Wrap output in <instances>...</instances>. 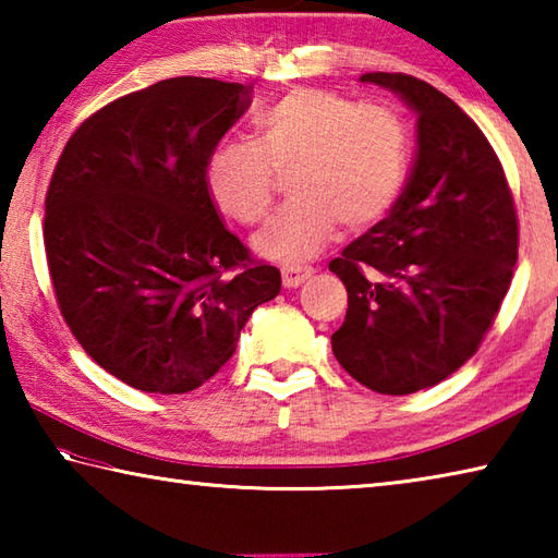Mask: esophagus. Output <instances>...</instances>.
I'll list each match as a JSON object with an SVG mask.
<instances>
[{
  "mask_svg": "<svg viewBox=\"0 0 558 558\" xmlns=\"http://www.w3.org/2000/svg\"><path fill=\"white\" fill-rule=\"evenodd\" d=\"M280 272H282V286H286V288H298L310 276H313L315 268L313 266H295V263H286V266L280 268Z\"/></svg>",
  "mask_w": 558,
  "mask_h": 558,
  "instance_id": "obj_1",
  "label": "esophagus"
}]
</instances>
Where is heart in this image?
Returning <instances> with one entry per match:
<instances>
[{"instance_id": "heart-1", "label": "heart", "mask_w": 558, "mask_h": 558, "mask_svg": "<svg viewBox=\"0 0 558 558\" xmlns=\"http://www.w3.org/2000/svg\"><path fill=\"white\" fill-rule=\"evenodd\" d=\"M411 135L384 102H356L337 90L295 88L253 120V145L223 143L206 162L214 204L233 221H263L276 196L288 194L256 235L263 256L298 263L317 256L337 226L362 231L381 221L403 192Z\"/></svg>"}]
</instances>
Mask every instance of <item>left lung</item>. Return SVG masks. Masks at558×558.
<instances>
[{
    "label": "left lung",
    "instance_id": "1",
    "mask_svg": "<svg viewBox=\"0 0 558 558\" xmlns=\"http://www.w3.org/2000/svg\"><path fill=\"white\" fill-rule=\"evenodd\" d=\"M418 112V155L384 221L329 260L347 288L332 335L344 372L413 393L477 352L512 282L519 221L493 145L446 93L409 73H364Z\"/></svg>",
    "mask_w": 558,
    "mask_h": 558
}]
</instances>
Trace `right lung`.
I'll return each instance as SVG.
<instances>
[{
  "instance_id": "add662e5",
  "label": "right lung",
  "mask_w": 558,
  "mask_h": 558,
  "mask_svg": "<svg viewBox=\"0 0 558 558\" xmlns=\"http://www.w3.org/2000/svg\"><path fill=\"white\" fill-rule=\"evenodd\" d=\"M253 86L167 78L75 128L46 189L44 248L65 325L108 374L186 393L235 352L280 270L223 226L206 162Z\"/></svg>"
}]
</instances>
